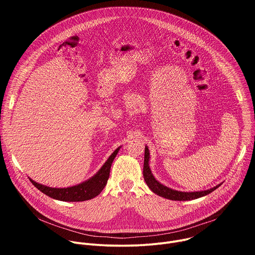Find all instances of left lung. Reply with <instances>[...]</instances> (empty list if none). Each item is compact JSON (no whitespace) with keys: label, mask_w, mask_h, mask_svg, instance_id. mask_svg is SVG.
Here are the masks:
<instances>
[{"label":"left lung","mask_w":255,"mask_h":255,"mask_svg":"<svg viewBox=\"0 0 255 255\" xmlns=\"http://www.w3.org/2000/svg\"><path fill=\"white\" fill-rule=\"evenodd\" d=\"M149 151L148 148L145 146V153H144V165H143V176L145 179V183L147 184L149 189L156 195L172 200V201H190V200H195L201 197H204L213 191H215L217 188H219L221 185H218L210 190L207 191H202V192H178L175 190H171L163 185H161L159 181H157L153 174L151 173V170L149 168Z\"/></svg>","instance_id":"left-lung-1"}]
</instances>
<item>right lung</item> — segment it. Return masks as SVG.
Returning a JSON list of instances; mask_svg holds the SVG:
<instances>
[{
	"mask_svg": "<svg viewBox=\"0 0 255 255\" xmlns=\"http://www.w3.org/2000/svg\"><path fill=\"white\" fill-rule=\"evenodd\" d=\"M120 147H118L105 162V164L101 167V169L90 179L84 181V183L74 186L70 188L56 189L49 188L40 184H37L33 179L29 178L31 183L37 188L40 192L45 194L46 196L63 202H83L87 200H91L97 197L107 185V181L110 175V169L114 158L119 152Z\"/></svg>",
	"mask_w": 255,
	"mask_h": 255,
	"instance_id": "1",
	"label": "right lung"
}]
</instances>
